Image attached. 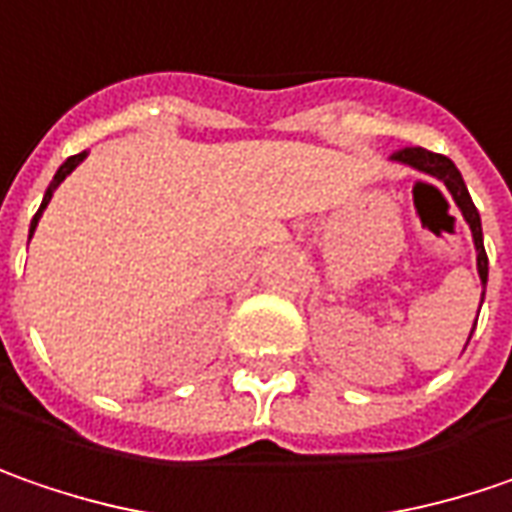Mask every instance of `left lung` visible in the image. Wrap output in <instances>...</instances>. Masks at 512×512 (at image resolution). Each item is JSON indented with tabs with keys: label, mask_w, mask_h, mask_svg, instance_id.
Listing matches in <instances>:
<instances>
[{
	"label": "left lung",
	"mask_w": 512,
	"mask_h": 512,
	"mask_svg": "<svg viewBox=\"0 0 512 512\" xmlns=\"http://www.w3.org/2000/svg\"><path fill=\"white\" fill-rule=\"evenodd\" d=\"M392 161L418 169V172H426V175L438 178V181L447 187L449 195H452V201H455V204H458V210H461V216L467 218V224H470V230H473L478 279H481V285H487V250H484L481 216H478V210H475L473 198H470V190H467V184H464V178H461L458 167L449 161L447 155L429 152V149H423V146H406V149H397L395 155H392ZM481 302H484V294H481ZM478 311H481V305H478ZM467 343H470V340H467Z\"/></svg>",
	"instance_id": "8db88e82"
}]
</instances>
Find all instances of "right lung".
Instances as JSON below:
<instances>
[{"instance_id": "1", "label": "right lung", "mask_w": 512, "mask_h": 512, "mask_svg": "<svg viewBox=\"0 0 512 512\" xmlns=\"http://www.w3.org/2000/svg\"><path fill=\"white\" fill-rule=\"evenodd\" d=\"M83 158H86V152H80V155H71V158H68V161H65L63 167L57 169V175H54V181H51V184H48V190H45V195H42V204H39L37 216H34V221H31V233H28V239H31V236H34V230H37V221H39V216H42V210H45V207H48V201H51V195H54V190H57V187H60V184H63V181H65V175H71V172H74V169L80 167V161H83Z\"/></svg>"}]
</instances>
